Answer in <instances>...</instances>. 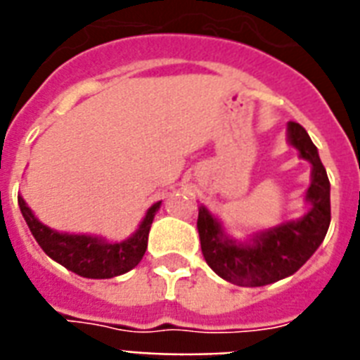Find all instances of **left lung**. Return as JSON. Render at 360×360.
I'll use <instances>...</instances> for the list:
<instances>
[{
    "label": "left lung",
    "instance_id": "1",
    "mask_svg": "<svg viewBox=\"0 0 360 360\" xmlns=\"http://www.w3.org/2000/svg\"><path fill=\"white\" fill-rule=\"evenodd\" d=\"M288 143L312 166L304 194L307 213L237 240L203 203L198 207V233L205 262L220 278L243 288H259L288 278L310 259L330 224V183L318 147L299 123H288Z\"/></svg>",
    "mask_w": 360,
    "mask_h": 360
}]
</instances>
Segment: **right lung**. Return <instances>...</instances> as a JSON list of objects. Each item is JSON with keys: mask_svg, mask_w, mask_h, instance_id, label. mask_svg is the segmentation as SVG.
I'll list each match as a JSON object with an SVG mask.
<instances>
[{"mask_svg": "<svg viewBox=\"0 0 360 360\" xmlns=\"http://www.w3.org/2000/svg\"><path fill=\"white\" fill-rule=\"evenodd\" d=\"M160 203H153L147 209L146 217L138 226V230L124 240H106L101 236L89 233H67L48 228L37 219L35 213L18 196V205L31 236L35 237L42 250L46 252L53 262L63 265L72 273L84 278H114L120 274L129 273L141 262L147 250V239L151 230L153 219L160 209Z\"/></svg>", "mask_w": 360, "mask_h": 360, "instance_id": "1", "label": "right lung"}]
</instances>
